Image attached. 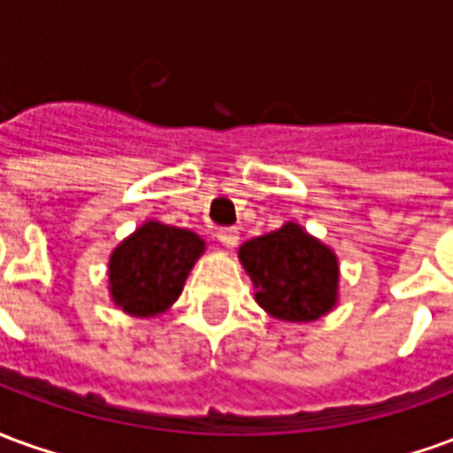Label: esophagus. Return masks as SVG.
I'll return each mask as SVG.
<instances>
[{
    "mask_svg": "<svg viewBox=\"0 0 453 453\" xmlns=\"http://www.w3.org/2000/svg\"><path fill=\"white\" fill-rule=\"evenodd\" d=\"M218 240H220L223 247H235L240 242V233H237V227H220L218 230Z\"/></svg>",
    "mask_w": 453,
    "mask_h": 453,
    "instance_id": "esophagus-1",
    "label": "esophagus"
}]
</instances>
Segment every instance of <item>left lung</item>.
<instances>
[{
  "label": "left lung",
  "mask_w": 453,
  "mask_h": 453,
  "mask_svg": "<svg viewBox=\"0 0 453 453\" xmlns=\"http://www.w3.org/2000/svg\"><path fill=\"white\" fill-rule=\"evenodd\" d=\"M255 301L284 323H315L340 301V259L333 247L288 220L237 250Z\"/></svg>",
  "instance_id": "left-lung-1"
}]
</instances>
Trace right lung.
<instances>
[{"instance_id": "add662e5", "label": "right lung", "mask_w": 453, "mask_h": 453, "mask_svg": "<svg viewBox=\"0 0 453 453\" xmlns=\"http://www.w3.org/2000/svg\"><path fill=\"white\" fill-rule=\"evenodd\" d=\"M206 252L194 230L145 220L109 257V296L133 318L165 313L184 291L188 272Z\"/></svg>"}]
</instances>
